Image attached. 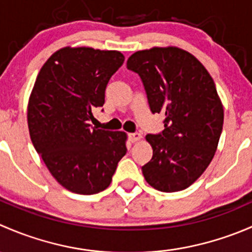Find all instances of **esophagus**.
<instances>
[{
    "mask_svg": "<svg viewBox=\"0 0 252 252\" xmlns=\"http://www.w3.org/2000/svg\"><path fill=\"white\" fill-rule=\"evenodd\" d=\"M141 138H142V136H141L140 133H130V134H129V140H130L131 142L139 141Z\"/></svg>",
    "mask_w": 252,
    "mask_h": 252,
    "instance_id": "34e87169",
    "label": "esophagus"
}]
</instances>
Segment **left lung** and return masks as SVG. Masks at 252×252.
<instances>
[{"label":"left lung","instance_id":"left-lung-1","mask_svg":"<svg viewBox=\"0 0 252 252\" xmlns=\"http://www.w3.org/2000/svg\"><path fill=\"white\" fill-rule=\"evenodd\" d=\"M152 113L164 114V129L147 134L152 158L142 166L146 182L163 192L187 189L212 161L223 128V107L213 79L191 53L154 47L129 57Z\"/></svg>","mask_w":252,"mask_h":252}]
</instances>
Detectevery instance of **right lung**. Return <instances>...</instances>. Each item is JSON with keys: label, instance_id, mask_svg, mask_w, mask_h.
Segmentation results:
<instances>
[{"label": "right lung", "instance_id": "obj_1", "mask_svg": "<svg viewBox=\"0 0 252 252\" xmlns=\"http://www.w3.org/2000/svg\"><path fill=\"white\" fill-rule=\"evenodd\" d=\"M123 62L118 51L64 47L48 58L35 81L28 105L32 145L53 178L75 194L108 188L126 154V133L90 124Z\"/></svg>", "mask_w": 252, "mask_h": 252}]
</instances>
